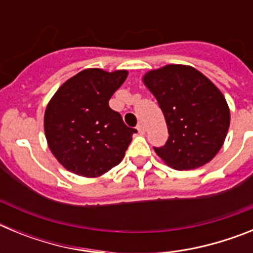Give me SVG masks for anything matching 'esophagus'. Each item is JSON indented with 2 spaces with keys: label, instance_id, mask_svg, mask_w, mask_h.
Instances as JSON below:
<instances>
[{
  "label": "esophagus",
  "instance_id": "1",
  "mask_svg": "<svg viewBox=\"0 0 253 253\" xmlns=\"http://www.w3.org/2000/svg\"><path fill=\"white\" fill-rule=\"evenodd\" d=\"M137 130L139 131L140 134H144V133H146V128H144V125H143V124H138Z\"/></svg>",
  "mask_w": 253,
  "mask_h": 253
}]
</instances>
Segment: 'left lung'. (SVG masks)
<instances>
[{
	"instance_id": "left-lung-1",
	"label": "left lung",
	"mask_w": 253,
	"mask_h": 253,
	"mask_svg": "<svg viewBox=\"0 0 253 253\" xmlns=\"http://www.w3.org/2000/svg\"><path fill=\"white\" fill-rule=\"evenodd\" d=\"M143 82L157 99L169 139L154 148L175 169H194L215 157L227 137L231 113L218 87L198 69L169 64L144 75Z\"/></svg>"
}]
</instances>
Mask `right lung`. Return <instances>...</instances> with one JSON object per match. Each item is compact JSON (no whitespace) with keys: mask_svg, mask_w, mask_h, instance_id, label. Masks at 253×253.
Wrapping results in <instances>:
<instances>
[{"mask_svg":"<svg viewBox=\"0 0 253 253\" xmlns=\"http://www.w3.org/2000/svg\"><path fill=\"white\" fill-rule=\"evenodd\" d=\"M126 77L125 69H84L51 97L44 130L49 149L64 169L84 177H99L122 162L137 130L124 124L109 100Z\"/></svg>","mask_w":253,"mask_h":253,"instance_id":"right-lung-1","label":"right lung"}]
</instances>
